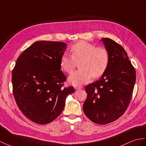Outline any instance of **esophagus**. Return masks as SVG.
Masks as SVG:
<instances>
[{
    "mask_svg": "<svg viewBox=\"0 0 146 146\" xmlns=\"http://www.w3.org/2000/svg\"><path fill=\"white\" fill-rule=\"evenodd\" d=\"M74 88H75L76 90H80V89H81V88H82V87H81V86H76Z\"/></svg>",
    "mask_w": 146,
    "mask_h": 146,
    "instance_id": "34e87169",
    "label": "esophagus"
}]
</instances>
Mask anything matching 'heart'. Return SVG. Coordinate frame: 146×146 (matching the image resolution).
<instances>
[{
    "label": "heart",
    "mask_w": 146,
    "mask_h": 146,
    "mask_svg": "<svg viewBox=\"0 0 146 146\" xmlns=\"http://www.w3.org/2000/svg\"><path fill=\"white\" fill-rule=\"evenodd\" d=\"M72 57L64 54L60 61L62 69L70 72L75 67L76 62L79 61L80 69L74 71L68 77L70 84L79 86L89 81L92 77L97 78L102 76L109 63V54L104 48L98 47L90 42L81 41L70 48Z\"/></svg>",
    "instance_id": "obj_1"
}]
</instances>
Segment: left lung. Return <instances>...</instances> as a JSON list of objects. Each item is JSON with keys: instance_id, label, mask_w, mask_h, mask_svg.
I'll list each match as a JSON object with an SVG mask.
<instances>
[{"instance_id": "obj_1", "label": "left lung", "mask_w": 146, "mask_h": 146, "mask_svg": "<svg viewBox=\"0 0 146 146\" xmlns=\"http://www.w3.org/2000/svg\"><path fill=\"white\" fill-rule=\"evenodd\" d=\"M109 54V63L100 79L85 87L87 98L84 112L94 123L115 121L125 112L136 82V71L124 49L108 38H102Z\"/></svg>"}]
</instances>
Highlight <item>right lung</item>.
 <instances>
[{"instance_id":"right-lung-1","label":"right lung","mask_w":146,"mask_h":146,"mask_svg":"<svg viewBox=\"0 0 146 146\" xmlns=\"http://www.w3.org/2000/svg\"><path fill=\"white\" fill-rule=\"evenodd\" d=\"M62 42L39 41L17 59L12 71L13 93L23 114L38 124L51 123L64 108L73 87H62L66 77L60 61L67 49Z\"/></svg>"}]
</instances>
